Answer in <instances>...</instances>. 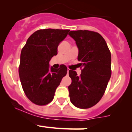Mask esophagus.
<instances>
[{"label": "esophagus", "instance_id": "esophagus-1", "mask_svg": "<svg viewBox=\"0 0 132 132\" xmlns=\"http://www.w3.org/2000/svg\"><path fill=\"white\" fill-rule=\"evenodd\" d=\"M69 71H70V70H69V69H68V70H67V74H68Z\"/></svg>", "mask_w": 132, "mask_h": 132}]
</instances>
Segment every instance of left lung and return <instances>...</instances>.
<instances>
[{
    "label": "left lung",
    "mask_w": 132,
    "mask_h": 132,
    "mask_svg": "<svg viewBox=\"0 0 132 132\" xmlns=\"http://www.w3.org/2000/svg\"><path fill=\"white\" fill-rule=\"evenodd\" d=\"M78 49L80 76L70 70L71 84L68 86L70 101L75 107L88 109L101 100L111 76V54L105 40L98 32L73 30L69 33Z\"/></svg>",
    "instance_id": "8db88e82"
}]
</instances>
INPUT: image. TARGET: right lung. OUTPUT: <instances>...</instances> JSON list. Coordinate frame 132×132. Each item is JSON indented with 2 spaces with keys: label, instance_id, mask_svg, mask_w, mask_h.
Instances as JSON below:
<instances>
[{
  "label": "right lung",
  "instance_id": "right-lung-1",
  "mask_svg": "<svg viewBox=\"0 0 132 132\" xmlns=\"http://www.w3.org/2000/svg\"><path fill=\"white\" fill-rule=\"evenodd\" d=\"M70 30L43 29L33 33L22 48L19 76L25 95L32 103L45 105L52 101L57 87L67 73L64 65L50 67L52 57Z\"/></svg>",
  "mask_w": 132,
  "mask_h": 132
}]
</instances>
